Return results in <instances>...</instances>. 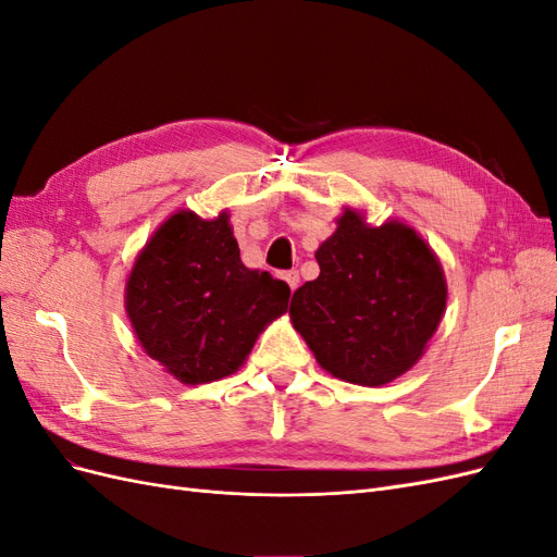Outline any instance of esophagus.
I'll use <instances>...</instances> for the list:
<instances>
[{
  "instance_id": "esophagus-1",
  "label": "esophagus",
  "mask_w": 557,
  "mask_h": 557,
  "mask_svg": "<svg viewBox=\"0 0 557 557\" xmlns=\"http://www.w3.org/2000/svg\"><path fill=\"white\" fill-rule=\"evenodd\" d=\"M281 278L290 285V290H295L297 285H299V272H297V269H290V272H283Z\"/></svg>"
}]
</instances>
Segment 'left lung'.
<instances>
[{"label":"left lung","instance_id":"1","mask_svg":"<svg viewBox=\"0 0 557 557\" xmlns=\"http://www.w3.org/2000/svg\"><path fill=\"white\" fill-rule=\"evenodd\" d=\"M315 250L320 274L295 290L290 318L336 379L383 385L423 356L446 309L440 260L401 223L369 227L346 209Z\"/></svg>","mask_w":557,"mask_h":557}]
</instances>
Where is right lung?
Here are the masks:
<instances>
[{"mask_svg": "<svg viewBox=\"0 0 557 557\" xmlns=\"http://www.w3.org/2000/svg\"><path fill=\"white\" fill-rule=\"evenodd\" d=\"M288 297V283L244 267L227 213L178 211L134 262L125 307L148 356L197 385L237 372Z\"/></svg>", "mask_w": 557, "mask_h": 557, "instance_id": "obj_1", "label": "right lung"}]
</instances>
